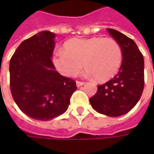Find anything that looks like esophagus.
<instances>
[{
    "mask_svg": "<svg viewBox=\"0 0 154 154\" xmlns=\"http://www.w3.org/2000/svg\"><path fill=\"white\" fill-rule=\"evenodd\" d=\"M85 85V82H80V81H77V87H79V86H81V85Z\"/></svg>",
    "mask_w": 154,
    "mask_h": 154,
    "instance_id": "34e87169",
    "label": "esophagus"
}]
</instances>
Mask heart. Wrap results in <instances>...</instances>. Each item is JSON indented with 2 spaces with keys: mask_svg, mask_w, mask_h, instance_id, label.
Listing matches in <instances>:
<instances>
[{
  "mask_svg": "<svg viewBox=\"0 0 154 154\" xmlns=\"http://www.w3.org/2000/svg\"><path fill=\"white\" fill-rule=\"evenodd\" d=\"M122 60L120 45L113 38L102 36L70 39L64 44L63 51H56L52 57V63L61 75L77 77L85 65L87 74L99 82L115 77Z\"/></svg>",
  "mask_w": 154,
  "mask_h": 154,
  "instance_id": "obj_1",
  "label": "heart"
}]
</instances>
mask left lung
Listing matches in <instances>:
<instances>
[{
  "mask_svg": "<svg viewBox=\"0 0 154 154\" xmlns=\"http://www.w3.org/2000/svg\"><path fill=\"white\" fill-rule=\"evenodd\" d=\"M108 32L122 48V65L113 79L98 85L97 93L90 98V103L101 114L119 117L131 110L141 98L144 85V62L143 54L132 39L115 29L108 28Z\"/></svg>",
  "mask_w": 154,
  "mask_h": 154,
  "instance_id": "obj_1",
  "label": "left lung"
}]
</instances>
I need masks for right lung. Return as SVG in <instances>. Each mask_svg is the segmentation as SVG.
Listing matches in <instances>:
<instances>
[{
	"label": "right lung",
	"mask_w": 154,
	"mask_h": 154,
	"mask_svg": "<svg viewBox=\"0 0 154 154\" xmlns=\"http://www.w3.org/2000/svg\"><path fill=\"white\" fill-rule=\"evenodd\" d=\"M55 34L42 31L23 41L10 61L11 91L28 117L47 121L69 108L76 81L61 76L51 61Z\"/></svg>",
	"instance_id": "right-lung-1"
}]
</instances>
